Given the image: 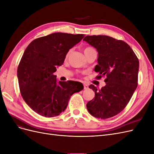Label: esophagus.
I'll return each mask as SVG.
<instances>
[{
	"instance_id": "34e87169",
	"label": "esophagus",
	"mask_w": 154,
	"mask_h": 154,
	"mask_svg": "<svg viewBox=\"0 0 154 154\" xmlns=\"http://www.w3.org/2000/svg\"><path fill=\"white\" fill-rule=\"evenodd\" d=\"M83 87H84V89H87V88H88V86L86 84H84L83 85Z\"/></svg>"
}]
</instances>
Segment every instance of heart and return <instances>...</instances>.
I'll use <instances>...</instances> for the list:
<instances>
[{
	"instance_id": "b5f03b06",
	"label": "heart",
	"mask_w": 154,
	"mask_h": 154,
	"mask_svg": "<svg viewBox=\"0 0 154 154\" xmlns=\"http://www.w3.org/2000/svg\"><path fill=\"white\" fill-rule=\"evenodd\" d=\"M93 50H94V49H93L92 47H89V46H88V47H86V48H85L84 49H83V53H84V54L85 55V54H87V53L91 52V51H92ZM70 53H71V51H68V53L66 54V58H67V57H69Z\"/></svg>"
}]
</instances>
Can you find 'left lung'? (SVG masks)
<instances>
[{
	"label": "left lung",
	"mask_w": 154,
	"mask_h": 154,
	"mask_svg": "<svg viewBox=\"0 0 154 154\" xmlns=\"http://www.w3.org/2000/svg\"><path fill=\"white\" fill-rule=\"evenodd\" d=\"M83 40L98 52L96 78L106 77V85L101 89L89 86L95 96L87 103V110L95 118L113 117L125 108L137 87L138 58L123 40L106 35H88Z\"/></svg>",
	"instance_id": "obj_1"
}]
</instances>
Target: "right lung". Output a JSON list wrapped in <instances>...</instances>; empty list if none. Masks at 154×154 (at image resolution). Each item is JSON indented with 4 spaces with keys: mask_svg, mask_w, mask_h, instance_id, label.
I'll return each instance as SVG.
<instances>
[{
    "mask_svg": "<svg viewBox=\"0 0 154 154\" xmlns=\"http://www.w3.org/2000/svg\"><path fill=\"white\" fill-rule=\"evenodd\" d=\"M83 37L54 32L32 40L26 49L17 69L18 85L23 99L37 114L48 118L60 115L74 93L83 89L82 83L58 82L53 74L69 49Z\"/></svg>",
    "mask_w": 154,
    "mask_h": 154,
    "instance_id": "1",
    "label": "right lung"
}]
</instances>
